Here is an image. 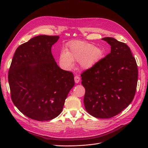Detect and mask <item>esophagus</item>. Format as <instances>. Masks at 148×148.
<instances>
[{
	"mask_svg": "<svg viewBox=\"0 0 148 148\" xmlns=\"http://www.w3.org/2000/svg\"><path fill=\"white\" fill-rule=\"evenodd\" d=\"M74 79H75V82L76 83H78L80 81V78L78 77V76H75Z\"/></svg>",
	"mask_w": 148,
	"mask_h": 148,
	"instance_id": "34e87169",
	"label": "esophagus"
}]
</instances>
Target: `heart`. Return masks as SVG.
Listing matches in <instances>:
<instances>
[{
  "mask_svg": "<svg viewBox=\"0 0 148 148\" xmlns=\"http://www.w3.org/2000/svg\"><path fill=\"white\" fill-rule=\"evenodd\" d=\"M104 55V50L93 44L75 40L68 44L66 52H62L59 59L61 64L66 66L71 67L73 61H77L79 62L83 69H88L97 64Z\"/></svg>",
  "mask_w": 148,
  "mask_h": 148,
  "instance_id": "1",
  "label": "heart"
}]
</instances>
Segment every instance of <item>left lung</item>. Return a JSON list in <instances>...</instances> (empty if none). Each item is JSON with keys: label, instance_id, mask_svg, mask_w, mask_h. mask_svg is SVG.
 <instances>
[{"label": "left lung", "instance_id": "8db88e82", "mask_svg": "<svg viewBox=\"0 0 148 148\" xmlns=\"http://www.w3.org/2000/svg\"><path fill=\"white\" fill-rule=\"evenodd\" d=\"M111 51L82 73L85 109L99 119H110L127 107L135 95L138 66L130 49L113 38L102 39Z\"/></svg>", "mask_w": 148, "mask_h": 148}]
</instances>
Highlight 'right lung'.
Listing matches in <instances>:
<instances>
[{"mask_svg": "<svg viewBox=\"0 0 148 148\" xmlns=\"http://www.w3.org/2000/svg\"><path fill=\"white\" fill-rule=\"evenodd\" d=\"M59 38L39 35L21 44L8 70L12 102L33 120L57 117L75 84L73 73L61 69L52 54L51 47Z\"/></svg>", "mask_w": 148, "mask_h": 148, "instance_id": "obj_1", "label": "right lung"}]
</instances>
